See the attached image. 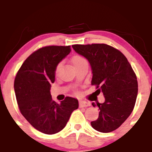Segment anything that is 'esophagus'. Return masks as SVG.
<instances>
[{
	"instance_id": "esophagus-1",
	"label": "esophagus",
	"mask_w": 152,
	"mask_h": 152,
	"mask_svg": "<svg viewBox=\"0 0 152 152\" xmlns=\"http://www.w3.org/2000/svg\"><path fill=\"white\" fill-rule=\"evenodd\" d=\"M90 105L91 104H90L89 102H84V101L79 102V107H89Z\"/></svg>"
}]
</instances>
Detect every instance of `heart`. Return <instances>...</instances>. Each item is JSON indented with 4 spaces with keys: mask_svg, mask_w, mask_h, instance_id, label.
Returning a JSON list of instances; mask_svg holds the SVG:
<instances>
[{
    "mask_svg": "<svg viewBox=\"0 0 152 152\" xmlns=\"http://www.w3.org/2000/svg\"><path fill=\"white\" fill-rule=\"evenodd\" d=\"M71 61H72V64H73V66H74L75 67L79 66V65H82V64H88L87 60H86L83 56L79 55V54H76V55L73 56V57H72V59H71ZM60 66H61V64H58L57 66H56L55 69H54V73H55L56 76L58 74Z\"/></svg>",
    "mask_w": 152,
    "mask_h": 152,
    "instance_id": "1",
    "label": "heart"
}]
</instances>
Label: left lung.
Returning a JSON list of instances; mask_svg holds the SVG:
<instances>
[{
	"label": "left lung",
	"instance_id": "1",
	"mask_svg": "<svg viewBox=\"0 0 152 152\" xmlns=\"http://www.w3.org/2000/svg\"><path fill=\"white\" fill-rule=\"evenodd\" d=\"M72 47L89 61L92 69L91 86H96L98 95L102 91L105 98L104 103L97 102L99 116L91 122V126L101 132L115 130L129 117L136 104V73L124 54L108 45H73Z\"/></svg>",
	"mask_w": 152,
	"mask_h": 152
}]
</instances>
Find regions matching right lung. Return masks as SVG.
<instances>
[{
	"mask_svg": "<svg viewBox=\"0 0 152 152\" xmlns=\"http://www.w3.org/2000/svg\"><path fill=\"white\" fill-rule=\"evenodd\" d=\"M70 46L42 47L26 58L14 80L16 101L22 115L37 130L52 135L64 129L71 113L79 107L78 100L66 97L61 104L53 101L50 85L54 69L70 52Z\"/></svg>",
	"mask_w": 152,
	"mask_h": 152,
	"instance_id": "right-lung-1",
	"label": "right lung"
}]
</instances>
